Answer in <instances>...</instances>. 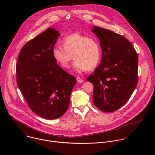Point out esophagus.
Returning a JSON list of instances; mask_svg holds the SVG:
<instances>
[{
  "label": "esophagus",
  "instance_id": "obj_1",
  "mask_svg": "<svg viewBox=\"0 0 155 155\" xmlns=\"http://www.w3.org/2000/svg\"><path fill=\"white\" fill-rule=\"evenodd\" d=\"M77 81L79 83H83L84 82V80L83 79H81L80 77H77Z\"/></svg>",
  "mask_w": 155,
  "mask_h": 155
}]
</instances>
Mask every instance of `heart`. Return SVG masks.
<instances>
[{
    "instance_id": "obj_1",
    "label": "heart",
    "mask_w": 155,
    "mask_h": 155,
    "mask_svg": "<svg viewBox=\"0 0 155 155\" xmlns=\"http://www.w3.org/2000/svg\"><path fill=\"white\" fill-rule=\"evenodd\" d=\"M62 45L54 46L52 56L62 69H68L72 59L75 61L73 69L77 72H82L96 67L101 58V48L94 38L79 34H72L62 40Z\"/></svg>"
}]
</instances>
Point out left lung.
Listing matches in <instances>:
<instances>
[{
	"mask_svg": "<svg viewBox=\"0 0 155 155\" xmlns=\"http://www.w3.org/2000/svg\"><path fill=\"white\" fill-rule=\"evenodd\" d=\"M102 50L100 64L88 77L94 85L93 104L101 111L112 112L124 105L138 82V56L123 36L109 29L94 26Z\"/></svg>",
	"mask_w": 155,
	"mask_h": 155,
	"instance_id": "1",
	"label": "left lung"
}]
</instances>
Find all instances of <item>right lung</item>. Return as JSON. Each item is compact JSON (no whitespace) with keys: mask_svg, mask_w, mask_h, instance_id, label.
<instances>
[{"mask_svg":"<svg viewBox=\"0 0 155 155\" xmlns=\"http://www.w3.org/2000/svg\"><path fill=\"white\" fill-rule=\"evenodd\" d=\"M59 35L49 28L31 40L21 49L16 65L19 89L32 112L47 120L57 119L66 112L77 83L52 56Z\"/></svg>","mask_w":155,"mask_h":155,"instance_id":"obj_1","label":"right lung"}]
</instances>
